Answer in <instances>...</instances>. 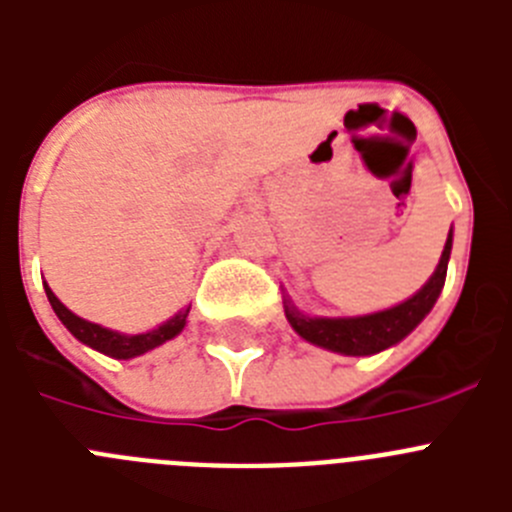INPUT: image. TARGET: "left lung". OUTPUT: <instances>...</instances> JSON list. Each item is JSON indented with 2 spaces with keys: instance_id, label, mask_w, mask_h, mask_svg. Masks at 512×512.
<instances>
[{
  "instance_id": "left-lung-1",
  "label": "left lung",
  "mask_w": 512,
  "mask_h": 512,
  "mask_svg": "<svg viewBox=\"0 0 512 512\" xmlns=\"http://www.w3.org/2000/svg\"><path fill=\"white\" fill-rule=\"evenodd\" d=\"M451 246H454V230H449L446 246L441 251L436 271L431 279L415 292L413 297L402 300L400 305H392L387 310L366 312L354 318H320V315H307L292 302V297L284 292V315L297 336L305 338L312 346H320L325 351L341 356H374L384 348H392L408 338L428 312L436 305L441 295L443 282H446V269H449Z\"/></svg>"
}]
</instances>
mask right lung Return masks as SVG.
<instances>
[{"label": "right lung", "mask_w": 512, "mask_h": 512, "mask_svg": "<svg viewBox=\"0 0 512 512\" xmlns=\"http://www.w3.org/2000/svg\"><path fill=\"white\" fill-rule=\"evenodd\" d=\"M43 287H45V295H48V302H51L53 312H56L58 320H61L66 328H69L71 336H74L76 341L84 343V346L99 351V354L110 356V359L128 361V359H135V356L148 354V351H153V348L164 346L166 341H171V338H176L179 333H182L184 325H187L189 307H192V305L182 307V310L176 312L174 318H169L166 323L158 325V328L130 336V333H120V330L104 328V325L92 323V320L79 318L76 312H71L69 307L63 305V302L53 295V289L48 287V284L43 282Z\"/></svg>", "instance_id": "right-lung-1"}]
</instances>
